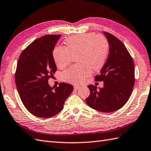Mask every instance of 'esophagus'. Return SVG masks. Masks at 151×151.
<instances>
[{"mask_svg": "<svg viewBox=\"0 0 151 151\" xmlns=\"http://www.w3.org/2000/svg\"><path fill=\"white\" fill-rule=\"evenodd\" d=\"M79 88H80V86H76V85H75V86H74V89H75V90H77V89H78Z\"/></svg>", "mask_w": 151, "mask_h": 151, "instance_id": "1", "label": "esophagus"}]
</instances>
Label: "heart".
Wrapping results in <instances>:
<instances>
[{
	"instance_id": "obj_1",
	"label": "heart",
	"mask_w": 151,
	"mask_h": 151,
	"mask_svg": "<svg viewBox=\"0 0 151 151\" xmlns=\"http://www.w3.org/2000/svg\"><path fill=\"white\" fill-rule=\"evenodd\" d=\"M66 46L56 47L53 58L58 68L63 69L72 62L76 55L78 62L63 73L62 78L66 82L80 84L93 71H98L106 64L109 52L108 41L104 36L94 33H86L68 37L65 40Z\"/></svg>"
}]
</instances>
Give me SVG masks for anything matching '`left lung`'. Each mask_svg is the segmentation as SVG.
Here are the masks:
<instances>
[{
  "label": "left lung",
  "mask_w": 151,
  "mask_h": 151,
  "mask_svg": "<svg viewBox=\"0 0 151 151\" xmlns=\"http://www.w3.org/2000/svg\"><path fill=\"white\" fill-rule=\"evenodd\" d=\"M109 45V56L100 75L94 77L96 82L103 81L104 87L97 89L88 86L90 94L86 99L88 106L103 113L120 109L130 98L134 85V65L125 45L113 35L104 31Z\"/></svg>",
  "instance_id": "obj_1"
}]
</instances>
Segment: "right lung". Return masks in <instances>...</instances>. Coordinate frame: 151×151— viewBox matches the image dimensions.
Returning <instances> with one entry per match:
<instances>
[{
    "mask_svg": "<svg viewBox=\"0 0 151 151\" xmlns=\"http://www.w3.org/2000/svg\"><path fill=\"white\" fill-rule=\"evenodd\" d=\"M61 35L38 38L20 54L15 75V83L24 106L30 113L50 118L59 113L73 86L60 83L50 87L48 80L57 71L52 51Z\"/></svg>",
    "mask_w": 151,
    "mask_h": 151,
    "instance_id": "obj_1",
    "label": "right lung"
}]
</instances>
